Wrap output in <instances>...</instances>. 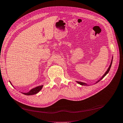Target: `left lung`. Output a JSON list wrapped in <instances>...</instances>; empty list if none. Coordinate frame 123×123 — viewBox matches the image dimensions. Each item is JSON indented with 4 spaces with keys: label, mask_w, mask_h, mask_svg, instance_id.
<instances>
[{
    "label": "left lung",
    "mask_w": 123,
    "mask_h": 123,
    "mask_svg": "<svg viewBox=\"0 0 123 123\" xmlns=\"http://www.w3.org/2000/svg\"><path fill=\"white\" fill-rule=\"evenodd\" d=\"M112 61H111V64H110V66H109V68H108V70H107V71H106V73H105V74L103 76V77L101 78V79H100L99 80H98V81L97 82H97H98L99 81H100V80H101L102 79H103V78L105 76H106V75L107 74H108V73H109V70H110V68H111V64H112ZM77 83H79V84H81V85H82V86H86V83H82V82H77Z\"/></svg>",
    "instance_id": "1"
}]
</instances>
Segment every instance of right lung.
I'll list each match as a JSON object with an SVG mask.
<instances>
[{"label": "right lung", "instance_id": "obj_1", "mask_svg": "<svg viewBox=\"0 0 123 123\" xmlns=\"http://www.w3.org/2000/svg\"><path fill=\"white\" fill-rule=\"evenodd\" d=\"M42 86H37L34 88V89H33L31 90L30 92H28L27 93H23V94L24 95H34V94H36L38 92L41 90V89H42Z\"/></svg>", "mask_w": 123, "mask_h": 123}]
</instances>
